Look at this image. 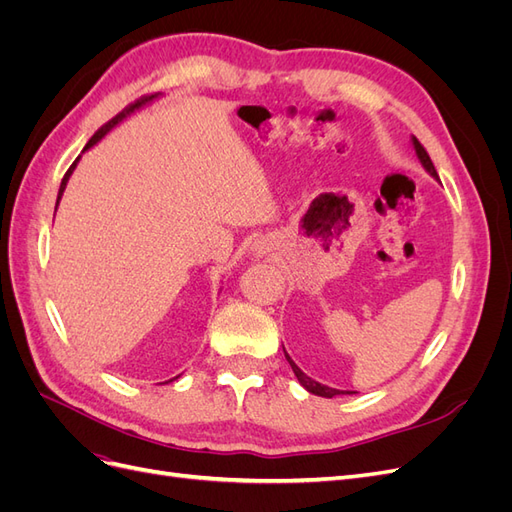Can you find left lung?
<instances>
[{"label":"left lung","mask_w":512,"mask_h":512,"mask_svg":"<svg viewBox=\"0 0 512 512\" xmlns=\"http://www.w3.org/2000/svg\"><path fill=\"white\" fill-rule=\"evenodd\" d=\"M412 147H414V151H416V158L421 160V164H423V168L427 170V173L433 177V179H438V173H436V166H433V162H431V158L427 156V151H425V147L418 143V138L416 136H412ZM284 354H286V361L290 363V367H292V371H294V376H297V380L301 382V386L305 391H309L312 395H318V397H335V395H352L350 391H339V389H331V386H327V384H320V382H316V380H312L309 378L307 374H303V371L299 369V365L294 363L290 356H288V352L284 350Z\"/></svg>","instance_id":"8db88e82"}]
</instances>
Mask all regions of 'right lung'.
Masks as SVG:
<instances>
[{
  "label": "right lung",
  "mask_w": 512,
  "mask_h": 512,
  "mask_svg": "<svg viewBox=\"0 0 512 512\" xmlns=\"http://www.w3.org/2000/svg\"><path fill=\"white\" fill-rule=\"evenodd\" d=\"M158 96H147V98H143V100H138L136 104H132V106H128L126 108V111H121L117 117H113L111 121H108L106 123V126H102L94 136H91V141L85 145V149L83 151H87V149H91V147H94L98 141H102V138L108 134V132H111L115 126H119V123L123 121V119H126V117H130L132 113H136L138 111V108H143L145 104H149V102H153V100H156ZM81 160V156L79 158H76V162H79ZM76 162L70 166V170H68V173H66V177L64 179H61V185H59V194H57V205H59V200H61V196H64V190H66V185H68V179H70V175H72V170H74V166H76ZM57 205H55V211H57ZM179 378V376H177ZM170 382V380H168Z\"/></svg>",
  "instance_id": "add662e5"
}]
</instances>
